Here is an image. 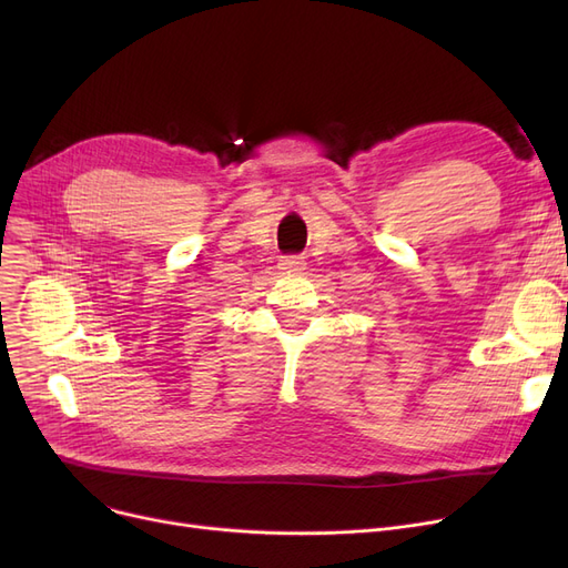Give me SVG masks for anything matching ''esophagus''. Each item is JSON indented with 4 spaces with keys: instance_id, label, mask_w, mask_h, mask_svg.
I'll use <instances>...</instances> for the list:
<instances>
[{
    "instance_id": "34e87169",
    "label": "esophagus",
    "mask_w": 568,
    "mask_h": 568,
    "mask_svg": "<svg viewBox=\"0 0 568 568\" xmlns=\"http://www.w3.org/2000/svg\"><path fill=\"white\" fill-rule=\"evenodd\" d=\"M278 268H281L283 274H300V272H304V268H306V262L300 255H290V257H283L278 262Z\"/></svg>"
}]
</instances>
